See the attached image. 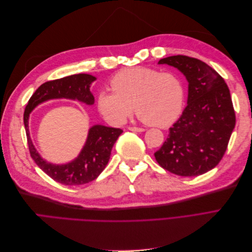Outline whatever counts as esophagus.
<instances>
[{
    "label": "esophagus",
    "mask_w": 252,
    "mask_h": 252,
    "mask_svg": "<svg viewBox=\"0 0 252 252\" xmlns=\"http://www.w3.org/2000/svg\"><path fill=\"white\" fill-rule=\"evenodd\" d=\"M129 130L131 131H135V132H143L145 131V129L142 128V127H134V126H131V127H128Z\"/></svg>",
    "instance_id": "1"
}]
</instances>
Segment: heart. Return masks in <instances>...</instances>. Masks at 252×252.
<instances>
[{"instance_id":"b5f03b06","label":"heart","mask_w":252,"mask_h":252,"mask_svg":"<svg viewBox=\"0 0 252 252\" xmlns=\"http://www.w3.org/2000/svg\"><path fill=\"white\" fill-rule=\"evenodd\" d=\"M112 90L97 94V109L113 125L124 124L133 105L142 121L158 127L171 124L184 104V84L177 73L147 67L118 72L110 81Z\"/></svg>"}]
</instances>
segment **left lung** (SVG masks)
Listing matches in <instances>:
<instances>
[{
    "label": "left lung",
    "instance_id": "8db88e82",
    "mask_svg": "<svg viewBox=\"0 0 252 252\" xmlns=\"http://www.w3.org/2000/svg\"><path fill=\"white\" fill-rule=\"evenodd\" d=\"M158 64L184 73L188 101L168 138L156 154L162 168L181 177H196L211 170L224 157L235 126L229 88L220 75L201 60L172 56Z\"/></svg>",
    "mask_w": 252,
    "mask_h": 252
}]
</instances>
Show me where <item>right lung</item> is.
Masks as SVG:
<instances>
[{
  "mask_svg": "<svg viewBox=\"0 0 252 252\" xmlns=\"http://www.w3.org/2000/svg\"><path fill=\"white\" fill-rule=\"evenodd\" d=\"M94 80L93 75L79 73L44 83L29 98L24 111V125L30 156L45 173L63 185H83L95 180L108 164L111 149L123 130L102 125L91 127L85 146L79 157L68 164L55 165L43 159L34 148L28 130L29 114L35 106L51 98H71L93 105L94 96L89 88Z\"/></svg>",
  "mask_w": 252,
  "mask_h": 252,
  "instance_id": "right-lung-1",
  "label": "right lung"
}]
</instances>
